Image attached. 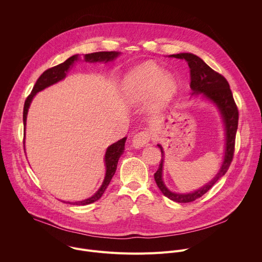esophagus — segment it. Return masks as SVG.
Segmentation results:
<instances>
[{"label": "esophagus", "instance_id": "1", "mask_svg": "<svg viewBox=\"0 0 262 262\" xmlns=\"http://www.w3.org/2000/svg\"><path fill=\"white\" fill-rule=\"evenodd\" d=\"M150 140V135L146 130H142L136 134L133 138V147L134 148H141L144 147Z\"/></svg>", "mask_w": 262, "mask_h": 262}]
</instances>
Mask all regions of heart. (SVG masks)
<instances>
[{
	"instance_id": "obj_1",
	"label": "heart",
	"mask_w": 262,
	"mask_h": 262,
	"mask_svg": "<svg viewBox=\"0 0 262 262\" xmlns=\"http://www.w3.org/2000/svg\"><path fill=\"white\" fill-rule=\"evenodd\" d=\"M163 73L162 69L154 64L139 67L125 77L123 93L133 100H140L153 90L155 102L163 104L173 96L177 90L175 79L169 75L163 76Z\"/></svg>"
}]
</instances>
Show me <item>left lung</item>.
<instances>
[{"mask_svg":"<svg viewBox=\"0 0 262 262\" xmlns=\"http://www.w3.org/2000/svg\"><path fill=\"white\" fill-rule=\"evenodd\" d=\"M170 57L185 59L188 62L190 68V87L192 90V95L203 94L206 98L214 102L219 108L226 130V146H225V156L223 164L216 175V177L207 185H205L200 190L188 193V194H179L170 192L162 181V163H163V151L162 147L158 145L161 149V160L158 166L157 171L154 173L155 182L162 192L163 195L176 203H191L205 193H207L214 184L225 175V172L230 166V163L234 154L235 146V135L238 124V110L234 102L231 90L227 80L221 74L217 73L211 69L202 58L192 54V53H179L169 55Z\"/></svg>","mask_w":262,"mask_h":262,"instance_id":"8db88e82","label":"left lung"}]
</instances>
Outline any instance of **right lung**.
<instances>
[{"label": "right lung", "mask_w": 262, "mask_h": 262, "mask_svg": "<svg viewBox=\"0 0 262 262\" xmlns=\"http://www.w3.org/2000/svg\"><path fill=\"white\" fill-rule=\"evenodd\" d=\"M119 53L116 51H100V52H94V53H89L85 54V60L86 61H110L113 60ZM78 59V55H73L70 58H68L66 61L49 68L48 70H46L45 72H43V74L38 78V80L36 81L32 93L29 95V97L27 98L26 102H25V106H24V126L26 127V121H27V114H28V110L30 107V104L33 100V98L35 97V95L39 92H41L42 90L46 89V87L58 82L59 80L63 79L66 77V74L68 72V70L70 69V67L74 63L75 60ZM25 140V139H24ZM125 140L126 137L119 140L118 142L112 144L110 147H108L106 155H105V162H106V176L104 179V182L101 186V188L97 191L96 194H94L92 198L87 199L85 201L82 202H75V203H69L72 205H77V206H85V205H90L92 203L97 202L98 200H100L102 198V195L104 194L105 190L107 189L108 185L110 184L114 173L116 171L117 168V162L118 159L120 157V155L123 153L124 151V144H125ZM25 144V141H24Z\"/></svg>", "instance_id": "1"}]
</instances>
